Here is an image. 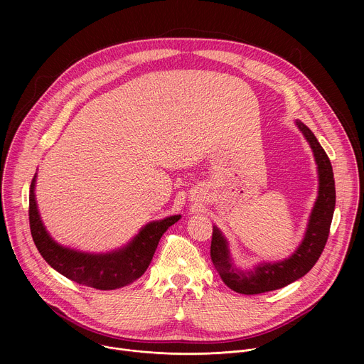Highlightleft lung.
I'll list each match as a JSON object with an SVG mask.
<instances>
[{
    "label": "left lung",
    "instance_id": "8db88e82",
    "mask_svg": "<svg viewBox=\"0 0 364 364\" xmlns=\"http://www.w3.org/2000/svg\"><path fill=\"white\" fill-rule=\"evenodd\" d=\"M296 125L309 142L311 148H313L318 166L320 188L313 213L309 216L305 237L299 247L295 250V253L282 262L262 264L256 267L253 271H240L235 268V265H232L226 239L222 236L220 230L216 226L213 228L210 246L212 262L222 281L230 289L239 294L255 295L275 291L289 285L291 282L302 278L316 265L326 247L336 205L333 167L316 135L302 122L296 121Z\"/></svg>",
    "mask_w": 364,
    "mask_h": 364
}]
</instances>
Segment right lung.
<instances>
[{"mask_svg": "<svg viewBox=\"0 0 364 364\" xmlns=\"http://www.w3.org/2000/svg\"><path fill=\"white\" fill-rule=\"evenodd\" d=\"M34 184L36 176L30 186L28 220L31 236L40 255L51 268L68 279L102 291L127 287L142 277L151 264L161 236L180 219V216H170L160 222L148 223L128 246L117 252L105 255L83 253L63 247L48 236L37 210Z\"/></svg>", "mask_w": 364, "mask_h": 364, "instance_id": "1", "label": "right lung"}]
</instances>
